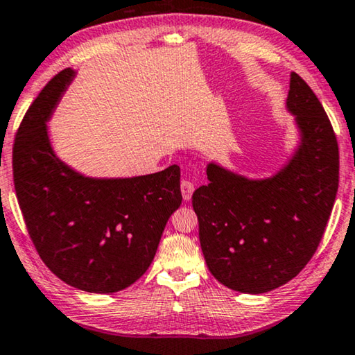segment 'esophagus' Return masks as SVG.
Returning a JSON list of instances; mask_svg holds the SVG:
<instances>
[{
	"instance_id": "obj_1",
	"label": "esophagus",
	"mask_w": 355,
	"mask_h": 355,
	"mask_svg": "<svg viewBox=\"0 0 355 355\" xmlns=\"http://www.w3.org/2000/svg\"><path fill=\"white\" fill-rule=\"evenodd\" d=\"M195 190V184L192 181H187V179H184L181 182V192H182V198L184 201H189L192 198V193Z\"/></svg>"
}]
</instances>
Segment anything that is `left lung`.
Masks as SVG:
<instances>
[{
	"instance_id": "obj_1",
	"label": "left lung",
	"mask_w": 355,
	"mask_h": 355,
	"mask_svg": "<svg viewBox=\"0 0 355 355\" xmlns=\"http://www.w3.org/2000/svg\"><path fill=\"white\" fill-rule=\"evenodd\" d=\"M286 107L300 141L279 171L250 179L211 162L209 184L192 196L206 265L236 292L265 293L293 279L318 249L336 198V136L297 73L291 74Z\"/></svg>"
}]
</instances>
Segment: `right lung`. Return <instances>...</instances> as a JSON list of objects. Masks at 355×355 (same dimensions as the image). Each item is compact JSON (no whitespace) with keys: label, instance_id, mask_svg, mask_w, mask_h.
<instances>
[{"label":"right lung","instance_id":"obj_1","mask_svg":"<svg viewBox=\"0 0 355 355\" xmlns=\"http://www.w3.org/2000/svg\"><path fill=\"white\" fill-rule=\"evenodd\" d=\"M76 71L49 83L21 121L12 150L14 185L30 238L63 282L92 293L123 291L149 268L162 233L181 206V170L90 178L53 150L47 122Z\"/></svg>","mask_w":355,"mask_h":355}]
</instances>
